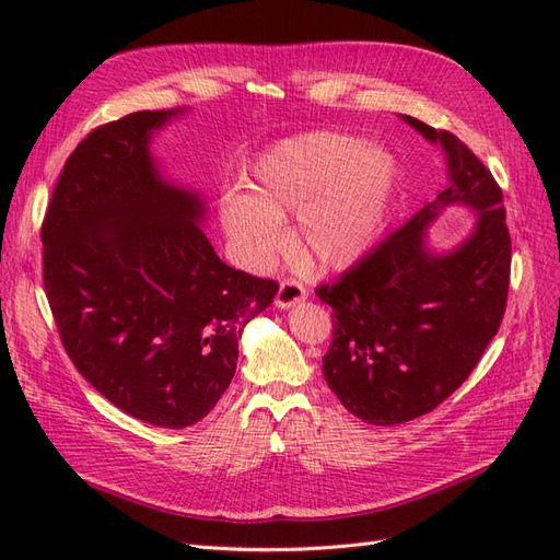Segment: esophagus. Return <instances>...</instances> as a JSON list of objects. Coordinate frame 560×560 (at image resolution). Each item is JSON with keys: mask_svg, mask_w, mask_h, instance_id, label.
Here are the masks:
<instances>
[{"mask_svg": "<svg viewBox=\"0 0 560 560\" xmlns=\"http://www.w3.org/2000/svg\"><path fill=\"white\" fill-rule=\"evenodd\" d=\"M306 296H308L306 287L299 284L296 280H284V282H280V290L276 294V306L280 311H287V308L296 306V303L306 301Z\"/></svg>", "mask_w": 560, "mask_h": 560, "instance_id": "1", "label": "esophagus"}]
</instances>
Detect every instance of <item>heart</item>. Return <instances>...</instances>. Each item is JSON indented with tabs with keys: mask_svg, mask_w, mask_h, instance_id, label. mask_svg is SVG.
<instances>
[{
	"mask_svg": "<svg viewBox=\"0 0 560 560\" xmlns=\"http://www.w3.org/2000/svg\"><path fill=\"white\" fill-rule=\"evenodd\" d=\"M397 163L352 135L315 130L268 149L254 165L252 194L222 200V226L252 270L276 259L296 217L294 249L317 270H346L374 247L395 196Z\"/></svg>",
	"mask_w": 560,
	"mask_h": 560,
	"instance_id": "heart-1",
	"label": "heart"
}]
</instances>
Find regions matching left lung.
Returning a JSON list of instances; mask_svg holds the SVG:
<instances>
[{
    "instance_id": "left-lung-1",
    "label": "left lung",
    "mask_w": 560,
    "mask_h": 560,
    "mask_svg": "<svg viewBox=\"0 0 560 560\" xmlns=\"http://www.w3.org/2000/svg\"><path fill=\"white\" fill-rule=\"evenodd\" d=\"M399 118L442 147L446 189L317 290L334 311L325 381L369 425H399L451 397L498 334L510 290L512 241L493 175L455 135ZM451 207L478 222L463 242L436 250L427 231Z\"/></svg>"
}]
</instances>
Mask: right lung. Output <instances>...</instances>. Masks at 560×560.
<instances>
[{
	"instance_id": "obj_1",
	"label": "right lung",
	"mask_w": 560,
	"mask_h": 560,
	"mask_svg": "<svg viewBox=\"0 0 560 560\" xmlns=\"http://www.w3.org/2000/svg\"><path fill=\"white\" fill-rule=\"evenodd\" d=\"M186 109L135 112L67 159L42 226L44 287L70 360L116 409L182 430L235 374L238 341L278 284L217 257L208 200L151 151Z\"/></svg>"
}]
</instances>
